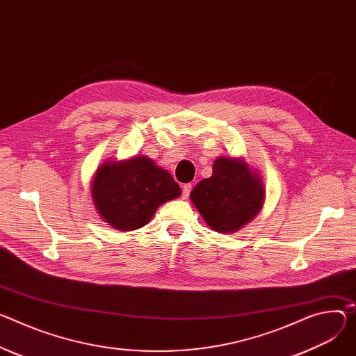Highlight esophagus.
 Returning <instances> with one entry per match:
<instances>
[{"mask_svg": "<svg viewBox=\"0 0 356 356\" xmlns=\"http://www.w3.org/2000/svg\"><path fill=\"white\" fill-rule=\"evenodd\" d=\"M190 191H191V184L190 183L183 184V187H181V196H183V199H187L190 196Z\"/></svg>", "mask_w": 356, "mask_h": 356, "instance_id": "obj_1", "label": "esophagus"}]
</instances>
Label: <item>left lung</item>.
<instances>
[{
  "mask_svg": "<svg viewBox=\"0 0 356 356\" xmlns=\"http://www.w3.org/2000/svg\"><path fill=\"white\" fill-rule=\"evenodd\" d=\"M263 181L241 160L217 157L213 175L191 190L190 199L206 222L218 233L241 229L261 210Z\"/></svg>",
  "mask_w": 356,
  "mask_h": 356,
  "instance_id": "obj_1",
  "label": "left lung"
}]
</instances>
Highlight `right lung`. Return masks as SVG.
Segmentation results:
<instances>
[{"mask_svg":"<svg viewBox=\"0 0 356 356\" xmlns=\"http://www.w3.org/2000/svg\"><path fill=\"white\" fill-rule=\"evenodd\" d=\"M180 187L168 170L146 156L105 161L92 183V199L102 218L116 230L145 225L156 209L180 196Z\"/></svg>","mask_w":356,"mask_h":356,"instance_id":"right-lung-1","label":"right lung"}]
</instances>
